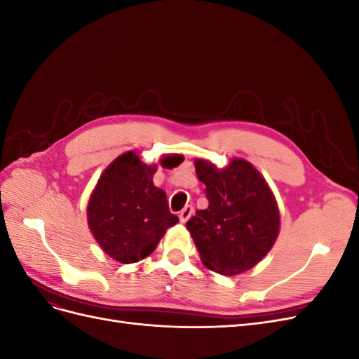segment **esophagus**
<instances>
[{
    "mask_svg": "<svg viewBox=\"0 0 359 359\" xmlns=\"http://www.w3.org/2000/svg\"><path fill=\"white\" fill-rule=\"evenodd\" d=\"M193 212H194V210H193L191 205L184 206L182 211L180 212V222H181V223H186V222L190 219V217L193 215Z\"/></svg>",
    "mask_w": 359,
    "mask_h": 359,
    "instance_id": "obj_1",
    "label": "esophagus"
}]
</instances>
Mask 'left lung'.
Returning <instances> with one entry per match:
<instances>
[{
  "instance_id": "obj_1",
  "label": "left lung",
  "mask_w": 359,
  "mask_h": 359,
  "mask_svg": "<svg viewBox=\"0 0 359 359\" xmlns=\"http://www.w3.org/2000/svg\"><path fill=\"white\" fill-rule=\"evenodd\" d=\"M194 169L210 202L187 222L202 264L222 276L245 273L268 255L278 236L274 193L244 158H232L224 168L196 158Z\"/></svg>"
}]
</instances>
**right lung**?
I'll use <instances>...</instances> for the list:
<instances>
[{
    "instance_id": "add662e5",
    "label": "right lung",
    "mask_w": 359,
    "mask_h": 359,
    "mask_svg": "<svg viewBox=\"0 0 359 359\" xmlns=\"http://www.w3.org/2000/svg\"><path fill=\"white\" fill-rule=\"evenodd\" d=\"M181 154H166L158 163L180 166ZM157 165H145L136 151L118 156L97 181L86 206V220L103 252L119 264H135L154 252L169 227L178 223L170 214L166 193L156 187Z\"/></svg>"
}]
</instances>
